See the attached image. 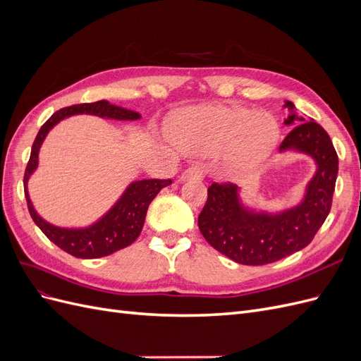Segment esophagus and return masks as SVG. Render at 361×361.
<instances>
[{"mask_svg": "<svg viewBox=\"0 0 361 361\" xmlns=\"http://www.w3.org/2000/svg\"><path fill=\"white\" fill-rule=\"evenodd\" d=\"M182 180H191V179H202L203 178V170L199 164H192L188 169H185L182 173Z\"/></svg>", "mask_w": 361, "mask_h": 361, "instance_id": "esophagus-1", "label": "esophagus"}]
</instances>
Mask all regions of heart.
Listing matches in <instances>:
<instances>
[{
	"instance_id": "heart-1",
	"label": "heart",
	"mask_w": 361,
	"mask_h": 361,
	"mask_svg": "<svg viewBox=\"0 0 361 361\" xmlns=\"http://www.w3.org/2000/svg\"><path fill=\"white\" fill-rule=\"evenodd\" d=\"M171 138L190 154L211 155L224 149L232 166L250 169L274 150L280 129L274 116L243 106L203 105L171 118Z\"/></svg>"
}]
</instances>
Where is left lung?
<instances>
[{"label":"left lung","instance_id":"1","mask_svg":"<svg viewBox=\"0 0 361 361\" xmlns=\"http://www.w3.org/2000/svg\"><path fill=\"white\" fill-rule=\"evenodd\" d=\"M285 106L290 110L285 123H300L281 141L280 150L304 152L318 164L304 200L276 215L253 212L239 202L236 185L214 182L199 215V228L206 241L241 265L272 264L307 247L331 209L338 171L333 141L314 120L305 122L290 101Z\"/></svg>","mask_w":361,"mask_h":361}]
</instances>
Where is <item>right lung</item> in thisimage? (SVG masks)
Returning <instances> with one entry per match:
<instances>
[{
    "mask_svg": "<svg viewBox=\"0 0 361 361\" xmlns=\"http://www.w3.org/2000/svg\"><path fill=\"white\" fill-rule=\"evenodd\" d=\"M73 114H93L114 120H137L140 114L126 110L122 106L111 105L106 101H97L93 104H78L61 108L54 113L43 126L32 143L30 161L27 164L24 174V190L30 215L32 221L37 224L40 231L47 235L51 243L60 247L63 251L81 259H96L113 255L114 251L122 250L133 244L145 224V218L150 202L157 197V194L167 185L171 179H145L133 182L123 192L118 202L108 211L99 221L85 228H61L47 223L36 209L32 207L30 195L27 191V182L32 171L39 164V149L43 140L48 135L52 126H56L60 120Z\"/></svg>",
    "mask_w": 361,
    "mask_h": 361,
    "instance_id": "1",
    "label": "right lung"
}]
</instances>
